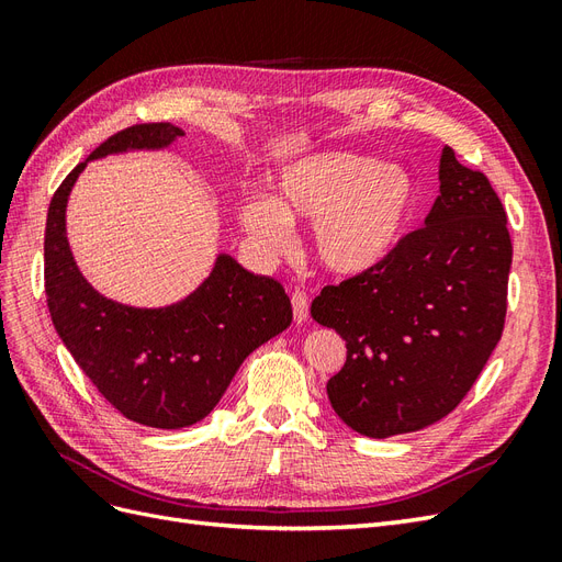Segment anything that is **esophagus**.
Wrapping results in <instances>:
<instances>
[{
  "mask_svg": "<svg viewBox=\"0 0 562 562\" xmlns=\"http://www.w3.org/2000/svg\"><path fill=\"white\" fill-rule=\"evenodd\" d=\"M291 302H293V316H295V321L297 323L307 321V316H310V297H307V293L295 291L291 295Z\"/></svg>",
  "mask_w": 562,
  "mask_h": 562,
  "instance_id": "34e87169",
  "label": "esophagus"
}]
</instances>
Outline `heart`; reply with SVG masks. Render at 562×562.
I'll list each match as a JSON object with an SVG mask.
<instances>
[{
	"mask_svg": "<svg viewBox=\"0 0 562 562\" xmlns=\"http://www.w3.org/2000/svg\"><path fill=\"white\" fill-rule=\"evenodd\" d=\"M415 209V182L396 164L333 151L285 168L274 199L241 201L246 232L265 250L291 244V223H314L318 262L333 274L356 277L396 248Z\"/></svg>",
	"mask_w": 562,
	"mask_h": 562,
	"instance_id": "1",
	"label": "heart"
}]
</instances>
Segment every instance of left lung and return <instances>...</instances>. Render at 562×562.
<instances>
[{
	"instance_id": "left-lung-1",
	"label": "left lung",
	"mask_w": 562,
	"mask_h": 562,
	"mask_svg": "<svg viewBox=\"0 0 562 562\" xmlns=\"http://www.w3.org/2000/svg\"><path fill=\"white\" fill-rule=\"evenodd\" d=\"M440 194L424 227L386 258L312 302L342 335L347 361L328 380L333 411L370 438L443 419L479 380L506 318L512 236L490 180L440 155Z\"/></svg>"
}]
</instances>
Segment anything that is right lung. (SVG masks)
<instances>
[{
  "label": "right lung",
  "mask_w": 562,
  "mask_h": 562,
  "mask_svg": "<svg viewBox=\"0 0 562 562\" xmlns=\"http://www.w3.org/2000/svg\"><path fill=\"white\" fill-rule=\"evenodd\" d=\"M180 135L173 124H138L114 133L87 161L161 149ZM87 161L63 180L46 215L50 321L77 366L124 417L155 429L190 427L223 398L246 356L291 326V300L277 279L250 274L229 255H220L211 277L171 307L135 310L93 291L65 236L67 196Z\"/></svg>",
  "instance_id": "1"
}]
</instances>
